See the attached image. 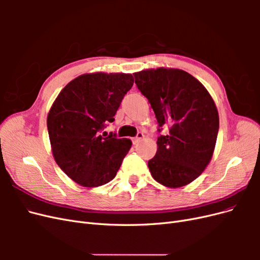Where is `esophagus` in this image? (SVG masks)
<instances>
[{
  "instance_id": "esophagus-1",
  "label": "esophagus",
  "mask_w": 260,
  "mask_h": 260,
  "mask_svg": "<svg viewBox=\"0 0 260 260\" xmlns=\"http://www.w3.org/2000/svg\"><path fill=\"white\" fill-rule=\"evenodd\" d=\"M143 137H144L143 133H142V132H139L138 136H137L135 139H133V144H138V143L140 142V141L143 139Z\"/></svg>"
}]
</instances>
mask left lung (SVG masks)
Wrapping results in <instances>:
<instances>
[{"label": "left lung", "mask_w": 260, "mask_h": 260, "mask_svg": "<svg viewBox=\"0 0 260 260\" xmlns=\"http://www.w3.org/2000/svg\"><path fill=\"white\" fill-rule=\"evenodd\" d=\"M135 78L159 127H170L167 136L157 139L156 155L148 160L152 177L167 187L191 183L215 151L219 115L214 100L196 78L181 69H145L135 73Z\"/></svg>", "instance_id": "obj_1"}]
</instances>
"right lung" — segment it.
I'll use <instances>...</instances> for the list:
<instances>
[{
  "mask_svg": "<svg viewBox=\"0 0 260 260\" xmlns=\"http://www.w3.org/2000/svg\"><path fill=\"white\" fill-rule=\"evenodd\" d=\"M133 82L131 74H84L70 81L51 106L46 123L53 157L79 185L95 187L112 181L131 148V140L100 132L115 120Z\"/></svg>",
  "mask_w": 260,
  "mask_h": 260,
  "instance_id": "obj_1",
  "label": "right lung"
}]
</instances>
